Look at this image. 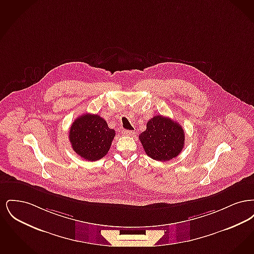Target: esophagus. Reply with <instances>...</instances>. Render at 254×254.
Returning <instances> with one entry per match:
<instances>
[{"label": "esophagus", "mask_w": 254, "mask_h": 254, "mask_svg": "<svg viewBox=\"0 0 254 254\" xmlns=\"http://www.w3.org/2000/svg\"><path fill=\"white\" fill-rule=\"evenodd\" d=\"M124 134L127 136H133L135 134V131L134 130H125Z\"/></svg>", "instance_id": "esophagus-1"}]
</instances>
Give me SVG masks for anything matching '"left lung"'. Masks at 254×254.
I'll use <instances>...</instances> for the list:
<instances>
[{"label": "left lung", "mask_w": 254, "mask_h": 254, "mask_svg": "<svg viewBox=\"0 0 254 254\" xmlns=\"http://www.w3.org/2000/svg\"><path fill=\"white\" fill-rule=\"evenodd\" d=\"M139 139L145 154L160 162L177 157L185 145V133L177 122L155 115L146 124V129Z\"/></svg>", "instance_id": "obj_1"}]
</instances>
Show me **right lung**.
<instances>
[{
  "label": "right lung",
  "mask_w": 254,
  "mask_h": 254,
  "mask_svg": "<svg viewBox=\"0 0 254 254\" xmlns=\"http://www.w3.org/2000/svg\"><path fill=\"white\" fill-rule=\"evenodd\" d=\"M115 130L98 114H83L73 122L69 130V141L73 150L88 161H97L106 156Z\"/></svg>",
  "instance_id": "1"
}]
</instances>
